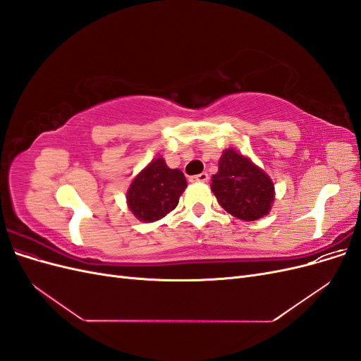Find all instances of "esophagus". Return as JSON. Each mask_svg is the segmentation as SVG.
Returning a JSON list of instances; mask_svg holds the SVG:
<instances>
[{
  "instance_id": "1",
  "label": "esophagus",
  "mask_w": 361,
  "mask_h": 361,
  "mask_svg": "<svg viewBox=\"0 0 361 361\" xmlns=\"http://www.w3.org/2000/svg\"><path fill=\"white\" fill-rule=\"evenodd\" d=\"M191 182H207L209 180V174L207 173H200V174H195V176L190 178Z\"/></svg>"
}]
</instances>
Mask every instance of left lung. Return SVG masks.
<instances>
[{"instance_id": "left-lung-1", "label": "left lung", "mask_w": 361, "mask_h": 361, "mask_svg": "<svg viewBox=\"0 0 361 361\" xmlns=\"http://www.w3.org/2000/svg\"><path fill=\"white\" fill-rule=\"evenodd\" d=\"M211 188L218 203L244 221L268 215L274 202V183L268 174L233 149L223 152Z\"/></svg>"}]
</instances>
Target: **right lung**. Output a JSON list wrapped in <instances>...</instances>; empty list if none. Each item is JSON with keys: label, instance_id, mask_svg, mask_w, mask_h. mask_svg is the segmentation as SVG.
Returning a JSON list of instances; mask_svg holds the SVG:
<instances>
[{"label": "right lung", "instance_id": "obj_1", "mask_svg": "<svg viewBox=\"0 0 361 361\" xmlns=\"http://www.w3.org/2000/svg\"><path fill=\"white\" fill-rule=\"evenodd\" d=\"M187 179L178 169H169L161 157L141 170L126 194L128 207L140 221L154 223L179 203Z\"/></svg>", "mask_w": 361, "mask_h": 361}]
</instances>
